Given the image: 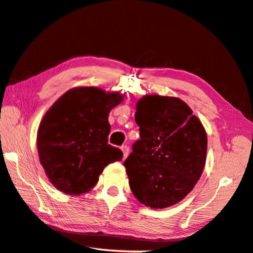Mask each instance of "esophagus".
Returning <instances> with one entry per match:
<instances>
[{
	"instance_id": "1",
	"label": "esophagus",
	"mask_w": 253,
	"mask_h": 253,
	"mask_svg": "<svg viewBox=\"0 0 253 253\" xmlns=\"http://www.w3.org/2000/svg\"><path fill=\"white\" fill-rule=\"evenodd\" d=\"M121 149H122V151H123L124 158H126L127 156H128V153H129V148H128V147H127L126 145H123V146L121 147Z\"/></svg>"
}]
</instances>
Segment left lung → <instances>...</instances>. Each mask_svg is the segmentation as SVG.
<instances>
[{
    "label": "left lung",
    "instance_id": "left-lung-1",
    "mask_svg": "<svg viewBox=\"0 0 253 253\" xmlns=\"http://www.w3.org/2000/svg\"><path fill=\"white\" fill-rule=\"evenodd\" d=\"M140 139L124 162L132 194L146 207L167 208L194 189L204 171L207 134L180 98L145 95L136 104Z\"/></svg>",
    "mask_w": 253,
    "mask_h": 253
}]
</instances>
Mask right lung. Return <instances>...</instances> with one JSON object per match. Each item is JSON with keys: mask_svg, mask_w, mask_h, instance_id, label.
<instances>
[{"mask_svg": "<svg viewBox=\"0 0 253 253\" xmlns=\"http://www.w3.org/2000/svg\"><path fill=\"white\" fill-rule=\"evenodd\" d=\"M123 95L94 86L74 87L45 113L38 130V153L50 183L71 196L88 192L107 165L123 153L108 144V115Z\"/></svg>", "mask_w": 253, "mask_h": 253, "instance_id": "add662e5", "label": "right lung"}]
</instances>
